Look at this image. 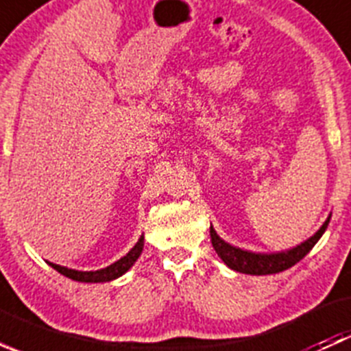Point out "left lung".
I'll use <instances>...</instances> for the list:
<instances>
[{
	"label": "left lung",
	"instance_id": "obj_1",
	"mask_svg": "<svg viewBox=\"0 0 351 351\" xmlns=\"http://www.w3.org/2000/svg\"><path fill=\"white\" fill-rule=\"evenodd\" d=\"M329 219L331 215L324 221V224L321 226L319 231L314 236H311L307 241L300 243L299 246L292 247L289 251H280V253H251V251H244L241 247H236L232 244L226 243L224 239H221L215 232V229L210 226V241L214 246L215 253L219 254L222 261L228 265L231 270L239 271V274H247V275H270V274H278V271H284L287 268L293 267L295 263H299L307 253L314 247V244L319 241L321 236L326 231Z\"/></svg>",
	"mask_w": 351,
	"mask_h": 351
}]
</instances>
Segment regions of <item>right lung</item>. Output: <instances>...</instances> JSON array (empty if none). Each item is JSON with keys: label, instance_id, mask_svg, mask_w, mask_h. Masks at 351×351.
Instances as JSON below:
<instances>
[{"label": "right lung", "instance_id": "obj_1", "mask_svg": "<svg viewBox=\"0 0 351 351\" xmlns=\"http://www.w3.org/2000/svg\"><path fill=\"white\" fill-rule=\"evenodd\" d=\"M143 247H144V236H141L139 241L136 243V246L122 256L120 260H117L115 263H112L107 268H101V270L97 271H77V270H71V268L61 267V265H56V263H49L54 270H58L59 274H62L67 278H73L76 282H86V284H98V282H110V280H115V278L122 277L134 263H136L137 258L141 256L143 253Z\"/></svg>", "mask_w": 351, "mask_h": 351}]
</instances>
